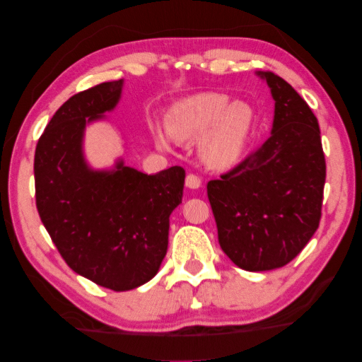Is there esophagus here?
Listing matches in <instances>:
<instances>
[{"label":"esophagus","mask_w":362,"mask_h":362,"mask_svg":"<svg viewBox=\"0 0 362 362\" xmlns=\"http://www.w3.org/2000/svg\"><path fill=\"white\" fill-rule=\"evenodd\" d=\"M186 186H187L189 189H199V187L202 186V180H200V177H199L197 175L189 173V175L186 176Z\"/></svg>","instance_id":"obj_1"}]
</instances>
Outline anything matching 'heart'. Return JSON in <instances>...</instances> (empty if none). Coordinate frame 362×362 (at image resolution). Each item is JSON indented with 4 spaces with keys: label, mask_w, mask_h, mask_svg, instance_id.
I'll return each mask as SVG.
<instances>
[{
    "label": "heart",
    "mask_w": 362,
    "mask_h": 362,
    "mask_svg": "<svg viewBox=\"0 0 362 362\" xmlns=\"http://www.w3.org/2000/svg\"><path fill=\"white\" fill-rule=\"evenodd\" d=\"M256 112L248 101H232L221 92H204L177 101L167 114V132L176 141H194L208 167L226 170L240 162L251 141ZM157 141L168 148V136L158 133Z\"/></svg>",
    "instance_id": "heart-1"
}]
</instances>
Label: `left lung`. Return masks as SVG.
<instances>
[{
  "label": "left lung",
  "mask_w": 362,
  "mask_h": 362,
  "mask_svg": "<svg viewBox=\"0 0 362 362\" xmlns=\"http://www.w3.org/2000/svg\"><path fill=\"white\" fill-rule=\"evenodd\" d=\"M257 76L275 100L270 136L206 186L221 248L248 272L280 269L305 248L320 226L326 181L318 119L280 76Z\"/></svg>",
  "instance_id": "1"
}]
</instances>
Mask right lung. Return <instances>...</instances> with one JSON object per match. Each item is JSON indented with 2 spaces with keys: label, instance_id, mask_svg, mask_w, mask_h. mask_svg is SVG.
Returning a JSON list of instances; mask_svg holds the SVG:
<instances>
[{
  "label": "right lung",
  "instance_id": "right-lung-1",
  "mask_svg": "<svg viewBox=\"0 0 362 362\" xmlns=\"http://www.w3.org/2000/svg\"><path fill=\"white\" fill-rule=\"evenodd\" d=\"M122 87L119 79L73 95L35 152L36 208L54 245L69 269L112 291L141 286L160 269L186 177L181 167L146 175L122 158L112 170L88 167L86 125L116 107Z\"/></svg>",
  "mask_w": 362,
  "mask_h": 362
}]
</instances>
